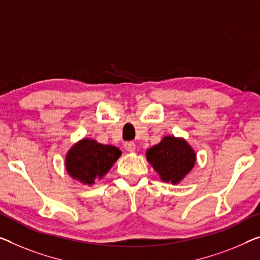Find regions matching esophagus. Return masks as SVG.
Segmentation results:
<instances>
[{"instance_id":"34e87169","label":"esophagus","mask_w":260,"mask_h":260,"mask_svg":"<svg viewBox=\"0 0 260 260\" xmlns=\"http://www.w3.org/2000/svg\"><path fill=\"white\" fill-rule=\"evenodd\" d=\"M124 149L127 151V152H134L136 150V144L134 142H126L124 143Z\"/></svg>"}]
</instances>
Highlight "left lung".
<instances>
[{"label": "left lung", "instance_id": "1", "mask_svg": "<svg viewBox=\"0 0 260 260\" xmlns=\"http://www.w3.org/2000/svg\"><path fill=\"white\" fill-rule=\"evenodd\" d=\"M146 159L162 181L178 185L193 170L197 153L186 139L165 136L160 143L146 150Z\"/></svg>", "mask_w": 260, "mask_h": 260}]
</instances>
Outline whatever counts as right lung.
I'll return each mask as SVG.
<instances>
[{"label":"right lung","mask_w":260,"mask_h":260,"mask_svg":"<svg viewBox=\"0 0 260 260\" xmlns=\"http://www.w3.org/2000/svg\"><path fill=\"white\" fill-rule=\"evenodd\" d=\"M121 155L122 152L116 146L82 138L67 152L65 167L74 180L91 186L105 177Z\"/></svg>","instance_id":"1"}]
</instances>
